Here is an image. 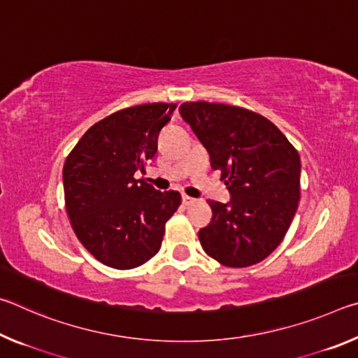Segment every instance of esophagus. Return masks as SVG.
Listing matches in <instances>:
<instances>
[{
    "instance_id": "34e87169",
    "label": "esophagus",
    "mask_w": 358,
    "mask_h": 358,
    "mask_svg": "<svg viewBox=\"0 0 358 358\" xmlns=\"http://www.w3.org/2000/svg\"><path fill=\"white\" fill-rule=\"evenodd\" d=\"M196 202H197V199L189 197V196H186V194H183V203L185 205H192V203H196Z\"/></svg>"
}]
</instances>
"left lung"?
Masks as SVG:
<instances>
[{"label": "left lung", "mask_w": 358, "mask_h": 358, "mask_svg": "<svg viewBox=\"0 0 358 358\" xmlns=\"http://www.w3.org/2000/svg\"><path fill=\"white\" fill-rule=\"evenodd\" d=\"M180 115L232 196L227 203L208 201L213 217L199 230L203 251L232 268L259 264L281 243L299 207V151L246 108L197 101L181 104Z\"/></svg>", "instance_id": "obj_1"}]
</instances>
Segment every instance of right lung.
I'll use <instances>...</instances> for the list:
<instances>
[{
    "label": "right lung",
    "mask_w": 358,
    "mask_h": 358,
    "mask_svg": "<svg viewBox=\"0 0 358 358\" xmlns=\"http://www.w3.org/2000/svg\"><path fill=\"white\" fill-rule=\"evenodd\" d=\"M177 104L123 108L93 124L66 157V211L77 238L107 266L129 270L159 251L178 191H156L136 173L157 151Z\"/></svg>",
    "instance_id": "obj_1"
}]
</instances>
